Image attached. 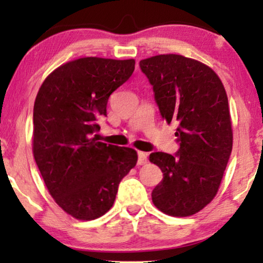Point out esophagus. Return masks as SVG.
Instances as JSON below:
<instances>
[{"instance_id": "1", "label": "esophagus", "mask_w": 263, "mask_h": 263, "mask_svg": "<svg viewBox=\"0 0 263 263\" xmlns=\"http://www.w3.org/2000/svg\"><path fill=\"white\" fill-rule=\"evenodd\" d=\"M147 163V153L145 152H138V164L145 165Z\"/></svg>"}]
</instances>
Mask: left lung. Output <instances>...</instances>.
<instances>
[{"instance_id": "8db88e82", "label": "left lung", "mask_w": 263, "mask_h": 263, "mask_svg": "<svg viewBox=\"0 0 263 263\" xmlns=\"http://www.w3.org/2000/svg\"><path fill=\"white\" fill-rule=\"evenodd\" d=\"M153 86L161 117L177 125L176 156L153 152L151 163L163 172L152 192L158 210L190 217L217 195L232 151L233 133L225 87L211 67L176 53L140 61Z\"/></svg>"}]
</instances>
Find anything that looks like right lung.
Instances as JSON below:
<instances>
[{"mask_svg": "<svg viewBox=\"0 0 263 263\" xmlns=\"http://www.w3.org/2000/svg\"><path fill=\"white\" fill-rule=\"evenodd\" d=\"M135 69V60L82 57L50 73L33 107L32 151L55 202L78 220L112 207L118 184L138 163L129 147L97 139L111 93Z\"/></svg>", "mask_w": 263, "mask_h": 263, "instance_id": "1", "label": "right lung"}]
</instances>
